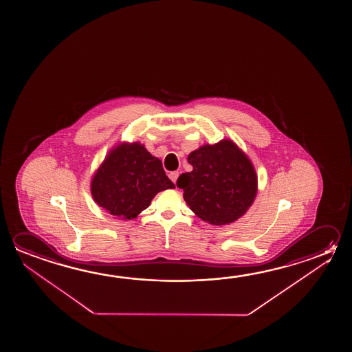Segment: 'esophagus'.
<instances>
[{"label": "esophagus", "instance_id": "34e87169", "mask_svg": "<svg viewBox=\"0 0 352 352\" xmlns=\"http://www.w3.org/2000/svg\"><path fill=\"white\" fill-rule=\"evenodd\" d=\"M179 177V172H172V173L169 174V178H170V180L173 182L174 184L177 183V179H178Z\"/></svg>", "mask_w": 352, "mask_h": 352}]
</instances>
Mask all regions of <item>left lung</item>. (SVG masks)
Instances as JSON below:
<instances>
[{
  "label": "left lung",
  "instance_id": "obj_1",
  "mask_svg": "<svg viewBox=\"0 0 352 352\" xmlns=\"http://www.w3.org/2000/svg\"><path fill=\"white\" fill-rule=\"evenodd\" d=\"M192 166L178 178L191 211L210 225L234 222L247 212L258 191L253 163L232 140L204 144L188 156Z\"/></svg>",
  "mask_w": 352,
  "mask_h": 352
}]
</instances>
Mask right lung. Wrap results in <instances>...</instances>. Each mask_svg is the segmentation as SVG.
<instances>
[{"label":"right lung","mask_w":352,"mask_h":352,"mask_svg":"<svg viewBox=\"0 0 352 352\" xmlns=\"http://www.w3.org/2000/svg\"><path fill=\"white\" fill-rule=\"evenodd\" d=\"M161 160L140 142L118 144L93 175L94 201L118 219H131L150 206L160 191L174 189Z\"/></svg>","instance_id":"1"}]
</instances>
